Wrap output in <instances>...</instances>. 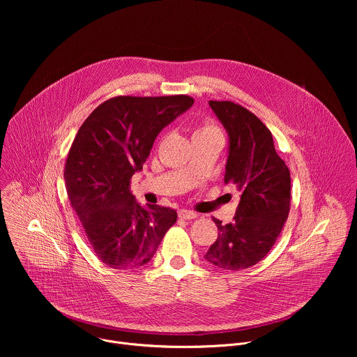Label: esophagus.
I'll return each mask as SVG.
<instances>
[{
	"label": "esophagus",
	"instance_id": "obj_1",
	"mask_svg": "<svg viewBox=\"0 0 357 357\" xmlns=\"http://www.w3.org/2000/svg\"><path fill=\"white\" fill-rule=\"evenodd\" d=\"M178 215H179V218L183 219V220H190V219H196V218H197V213H195V212H192V211H186V209H181V211L178 212Z\"/></svg>",
	"mask_w": 357,
	"mask_h": 357
}]
</instances>
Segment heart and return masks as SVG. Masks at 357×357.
<instances>
[{
	"instance_id": "1",
	"label": "heart",
	"mask_w": 357,
	"mask_h": 357,
	"mask_svg": "<svg viewBox=\"0 0 357 357\" xmlns=\"http://www.w3.org/2000/svg\"><path fill=\"white\" fill-rule=\"evenodd\" d=\"M206 134H219V135H222V131H220V128L215 123L205 121L195 131L193 137L195 135H206Z\"/></svg>"
}]
</instances>
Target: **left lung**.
<instances>
[{
    "label": "left lung",
    "mask_w": 357,
    "mask_h": 357,
    "mask_svg": "<svg viewBox=\"0 0 357 357\" xmlns=\"http://www.w3.org/2000/svg\"><path fill=\"white\" fill-rule=\"evenodd\" d=\"M209 106L229 134L225 183L240 193L231 223L218 226V240L205 259L238 271L261 261L275 244L291 206V176L278 157L271 131L250 110L233 101L211 100Z\"/></svg>",
    "instance_id": "8db88e82"
}]
</instances>
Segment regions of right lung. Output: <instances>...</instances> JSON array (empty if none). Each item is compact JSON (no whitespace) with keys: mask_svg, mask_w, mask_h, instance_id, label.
I'll list each match as a JSON object with an SVG mask.
<instances>
[{"mask_svg":"<svg viewBox=\"0 0 357 357\" xmlns=\"http://www.w3.org/2000/svg\"><path fill=\"white\" fill-rule=\"evenodd\" d=\"M192 105L186 94L117 96L80 126L65 164V185L96 256L106 266L142 267L175 225L174 209L139 206L130 183L160 131Z\"/></svg>","mask_w":357,"mask_h":357,"instance_id":"add662e5","label":"right lung"}]
</instances>
